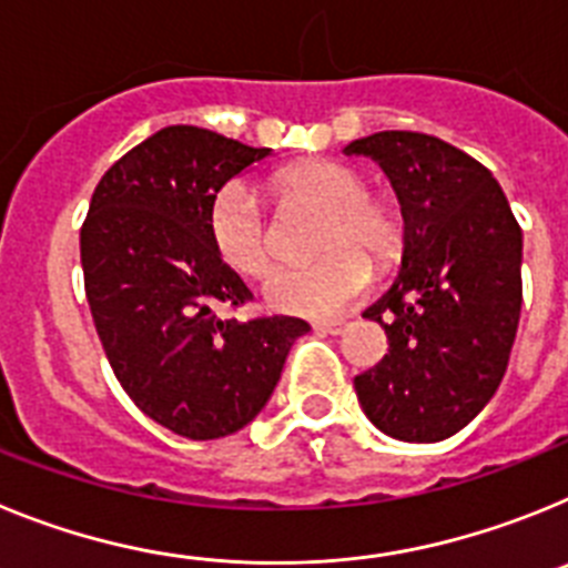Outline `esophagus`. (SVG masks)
<instances>
[{
    "label": "esophagus",
    "instance_id": "esophagus-1",
    "mask_svg": "<svg viewBox=\"0 0 568 568\" xmlns=\"http://www.w3.org/2000/svg\"><path fill=\"white\" fill-rule=\"evenodd\" d=\"M318 333H327V335H341L344 333V324L341 321H318V324H313Z\"/></svg>",
    "mask_w": 568,
    "mask_h": 568
}]
</instances>
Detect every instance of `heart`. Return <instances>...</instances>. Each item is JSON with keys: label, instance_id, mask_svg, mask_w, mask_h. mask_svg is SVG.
<instances>
[{"label": "heart", "instance_id": "obj_1", "mask_svg": "<svg viewBox=\"0 0 568 568\" xmlns=\"http://www.w3.org/2000/svg\"><path fill=\"white\" fill-rule=\"evenodd\" d=\"M275 190L284 202L324 210L315 247L327 255L307 267L275 270L264 284V298L273 310L307 318L344 313L373 287V261L364 253L378 264H393L400 255L398 213L386 199L366 193V182L355 170L310 159L281 170ZM207 235L215 255L239 275L255 278L273 264V233L250 184L227 182L213 195Z\"/></svg>", "mask_w": 568, "mask_h": 568}]
</instances>
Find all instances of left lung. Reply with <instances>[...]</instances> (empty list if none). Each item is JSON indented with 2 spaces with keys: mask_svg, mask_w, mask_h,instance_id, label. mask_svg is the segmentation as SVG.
<instances>
[{
  "mask_svg": "<svg viewBox=\"0 0 568 568\" xmlns=\"http://www.w3.org/2000/svg\"><path fill=\"white\" fill-rule=\"evenodd\" d=\"M344 153L381 164L404 215L398 278L364 313L384 327L389 353L355 375L358 404L389 438H453L504 381L524 301V233L495 175L435 135L384 130Z\"/></svg>",
  "mask_w": 568,
  "mask_h": 568,
  "instance_id": "8db88e82",
  "label": "left lung"
}]
</instances>
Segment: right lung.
Listing matches in <instances>:
<instances>
[{
	"instance_id": "add662e5",
	"label": "right lung",
	"mask_w": 568,
	"mask_h": 568,
	"mask_svg": "<svg viewBox=\"0 0 568 568\" xmlns=\"http://www.w3.org/2000/svg\"><path fill=\"white\" fill-rule=\"evenodd\" d=\"M267 155L270 148L173 124L102 175L82 224L84 293L104 355L133 404L182 438L247 426L310 329L290 315H215L253 293L210 244V202Z\"/></svg>"
}]
</instances>
